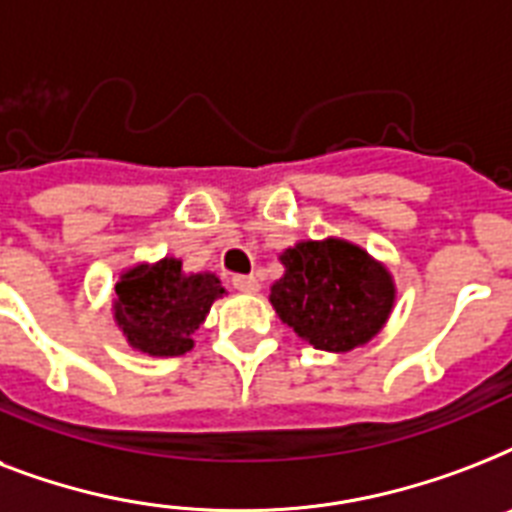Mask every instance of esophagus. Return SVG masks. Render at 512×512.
I'll return each mask as SVG.
<instances>
[{
	"mask_svg": "<svg viewBox=\"0 0 512 512\" xmlns=\"http://www.w3.org/2000/svg\"><path fill=\"white\" fill-rule=\"evenodd\" d=\"M233 289H239L244 295H255L260 284H257L255 276H233Z\"/></svg>",
	"mask_w": 512,
	"mask_h": 512,
	"instance_id": "34e87169",
	"label": "esophagus"
}]
</instances>
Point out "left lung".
I'll use <instances>...</instances> for the list:
<instances>
[{
	"label": "left lung",
	"mask_w": 512,
	"mask_h": 512,
	"mask_svg": "<svg viewBox=\"0 0 512 512\" xmlns=\"http://www.w3.org/2000/svg\"><path fill=\"white\" fill-rule=\"evenodd\" d=\"M284 276L273 281L279 319L313 348L348 353L380 335L396 281L380 260L345 239L297 241L279 255Z\"/></svg>",
	"instance_id": "obj_1"
}]
</instances>
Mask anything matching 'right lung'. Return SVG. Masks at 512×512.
Returning a JSON list of instances; mask_svg holds the SVG:
<instances>
[{
    "label": "right lung",
    "mask_w": 512,
    "mask_h": 512,
    "mask_svg": "<svg viewBox=\"0 0 512 512\" xmlns=\"http://www.w3.org/2000/svg\"><path fill=\"white\" fill-rule=\"evenodd\" d=\"M223 295L215 273H185L177 257H162L122 271L111 311L130 348L172 358L193 348V332Z\"/></svg>",
    "instance_id": "1"
}]
</instances>
